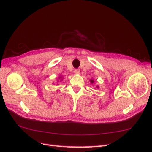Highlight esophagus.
Here are the masks:
<instances>
[{"label":"esophagus","mask_w":152,"mask_h":152,"mask_svg":"<svg viewBox=\"0 0 152 152\" xmlns=\"http://www.w3.org/2000/svg\"><path fill=\"white\" fill-rule=\"evenodd\" d=\"M80 72V70H79V69H75L74 70V73L75 74H79Z\"/></svg>","instance_id":"1"}]
</instances>
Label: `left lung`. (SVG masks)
<instances>
[{
  "label": "left lung",
  "instance_id": "1",
  "mask_svg": "<svg viewBox=\"0 0 152 152\" xmlns=\"http://www.w3.org/2000/svg\"><path fill=\"white\" fill-rule=\"evenodd\" d=\"M90 82H91V84H93L94 82V80H93V79H91V80H90ZM97 88H99V86H97Z\"/></svg>",
  "mask_w": 152,
  "mask_h": 152
}]
</instances>
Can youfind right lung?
<instances>
[{
  "label": "right lung",
  "instance_id": "obj_1",
  "mask_svg": "<svg viewBox=\"0 0 152 152\" xmlns=\"http://www.w3.org/2000/svg\"><path fill=\"white\" fill-rule=\"evenodd\" d=\"M60 78H61V77H59V79H60ZM61 80H62V79H61Z\"/></svg>",
  "mask_w": 152,
  "mask_h": 152
}]
</instances>
